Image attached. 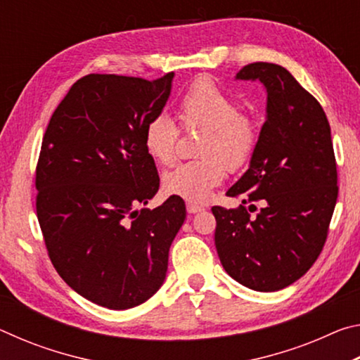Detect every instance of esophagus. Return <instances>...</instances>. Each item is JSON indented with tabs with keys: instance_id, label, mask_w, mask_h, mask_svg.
Listing matches in <instances>:
<instances>
[{
	"instance_id": "1",
	"label": "esophagus",
	"mask_w": 360,
	"mask_h": 360,
	"mask_svg": "<svg viewBox=\"0 0 360 360\" xmlns=\"http://www.w3.org/2000/svg\"><path fill=\"white\" fill-rule=\"evenodd\" d=\"M205 208L202 205H197V203H187V212L188 214H195V212H200V211H203Z\"/></svg>"
}]
</instances>
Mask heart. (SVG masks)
Segmentation results:
<instances>
[{
  "label": "heart",
  "instance_id": "obj_1",
  "mask_svg": "<svg viewBox=\"0 0 360 360\" xmlns=\"http://www.w3.org/2000/svg\"><path fill=\"white\" fill-rule=\"evenodd\" d=\"M184 129H205L198 139L195 160L181 163L163 176L167 192L191 202H205L225 176V167L238 169L257 144V125L238 103L210 79L191 85L178 105ZM179 129L167 114L152 117L144 127V148L160 165L176 160Z\"/></svg>",
  "mask_w": 360,
  "mask_h": 360
}]
</instances>
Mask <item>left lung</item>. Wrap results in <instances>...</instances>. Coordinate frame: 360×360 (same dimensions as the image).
<instances>
[{
	"label": "left lung",
	"instance_id": "left-lung-1",
	"mask_svg": "<svg viewBox=\"0 0 360 360\" xmlns=\"http://www.w3.org/2000/svg\"><path fill=\"white\" fill-rule=\"evenodd\" d=\"M236 79L265 85L266 120L248 172L227 191L243 205L211 208L214 243L235 281L275 292L302 278L327 240L338 197L330 125L319 101L283 66L251 63ZM255 201L262 208L251 217Z\"/></svg>",
	"mask_w": 360,
	"mask_h": 360
}]
</instances>
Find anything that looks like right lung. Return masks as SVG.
I'll return each instance as SVG.
<instances>
[{
	"mask_svg": "<svg viewBox=\"0 0 360 360\" xmlns=\"http://www.w3.org/2000/svg\"><path fill=\"white\" fill-rule=\"evenodd\" d=\"M173 77L84 76L42 138L36 214L47 254L72 290L109 309L138 307L160 289L186 219L178 195L136 210L160 186L144 127L167 105Z\"/></svg>",
	"mask_w": 360,
	"mask_h": 360,
	"instance_id": "right-lung-1",
	"label": "right lung"
}]
</instances>
